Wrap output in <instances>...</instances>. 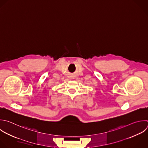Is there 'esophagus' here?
<instances>
[{
  "label": "esophagus",
  "instance_id": "esophagus-1",
  "mask_svg": "<svg viewBox=\"0 0 148 148\" xmlns=\"http://www.w3.org/2000/svg\"><path fill=\"white\" fill-rule=\"evenodd\" d=\"M73 79H75V77H73Z\"/></svg>",
  "mask_w": 148,
  "mask_h": 148
}]
</instances>
